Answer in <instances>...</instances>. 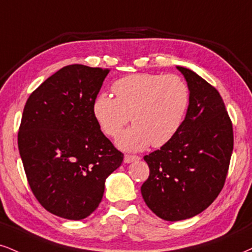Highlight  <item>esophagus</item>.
<instances>
[{
  "mask_svg": "<svg viewBox=\"0 0 252 252\" xmlns=\"http://www.w3.org/2000/svg\"><path fill=\"white\" fill-rule=\"evenodd\" d=\"M136 160H140V157H139V155L126 154L125 158H124V162L125 163H131L133 161H136Z\"/></svg>",
  "mask_w": 252,
  "mask_h": 252,
  "instance_id": "esophagus-1",
  "label": "esophagus"
}]
</instances>
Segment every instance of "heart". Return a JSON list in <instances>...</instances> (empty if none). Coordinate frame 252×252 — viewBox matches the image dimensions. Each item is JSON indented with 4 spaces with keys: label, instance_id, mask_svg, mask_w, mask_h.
Returning a JSON list of instances; mask_svg holds the SVG:
<instances>
[{
    "label": "heart",
    "instance_id": "obj_1",
    "mask_svg": "<svg viewBox=\"0 0 252 252\" xmlns=\"http://www.w3.org/2000/svg\"><path fill=\"white\" fill-rule=\"evenodd\" d=\"M112 91L116 98L99 93L92 113L110 138H117L132 120L134 125L117 140L126 151L168 144L181 128L190 100L187 83L178 74H129L114 82Z\"/></svg>",
    "mask_w": 252,
    "mask_h": 252
}]
</instances>
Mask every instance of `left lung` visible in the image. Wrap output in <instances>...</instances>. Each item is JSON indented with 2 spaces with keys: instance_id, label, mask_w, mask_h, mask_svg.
I'll return each instance as SVG.
<instances>
[{
  "instance_id": "1",
  "label": "left lung",
  "mask_w": 252,
  "mask_h": 252,
  "mask_svg": "<svg viewBox=\"0 0 252 252\" xmlns=\"http://www.w3.org/2000/svg\"><path fill=\"white\" fill-rule=\"evenodd\" d=\"M190 100L176 135L145 155L150 176L142 197L166 221L190 219L207 209L224 186L234 150L232 123L219 91L194 71L178 66Z\"/></svg>"
}]
</instances>
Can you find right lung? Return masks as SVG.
<instances>
[{
  "label": "right lung",
  "mask_w": 252,
  "mask_h": 252,
  "mask_svg": "<svg viewBox=\"0 0 252 252\" xmlns=\"http://www.w3.org/2000/svg\"><path fill=\"white\" fill-rule=\"evenodd\" d=\"M108 72L67 65L40 84L24 106L17 136L24 172L37 201L56 216L91 215L105 180L124 160L92 113Z\"/></svg>",
  "instance_id": "obj_1"
}]
</instances>
